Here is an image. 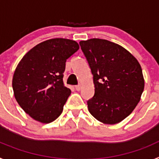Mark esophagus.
Listing matches in <instances>:
<instances>
[{
	"label": "esophagus",
	"instance_id": "obj_1",
	"mask_svg": "<svg viewBox=\"0 0 159 159\" xmlns=\"http://www.w3.org/2000/svg\"><path fill=\"white\" fill-rule=\"evenodd\" d=\"M75 90H76V91H80V90L81 89V86H80V85H76V86L75 87Z\"/></svg>",
	"mask_w": 159,
	"mask_h": 159
}]
</instances>
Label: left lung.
Wrapping results in <instances>:
<instances>
[{
  "instance_id": "1",
  "label": "left lung",
  "mask_w": 159,
  "mask_h": 159,
  "mask_svg": "<svg viewBox=\"0 0 159 159\" xmlns=\"http://www.w3.org/2000/svg\"><path fill=\"white\" fill-rule=\"evenodd\" d=\"M93 75L95 95L89 112L105 124L120 123L131 113L144 90L143 71L127 49L109 40L93 38L80 42Z\"/></svg>"
}]
</instances>
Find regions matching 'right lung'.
<instances>
[{"label": "right lung", "instance_id": "obj_1", "mask_svg": "<svg viewBox=\"0 0 159 159\" xmlns=\"http://www.w3.org/2000/svg\"><path fill=\"white\" fill-rule=\"evenodd\" d=\"M80 48L75 40L55 38L38 43L20 60L12 77L18 104L42 123L61 115L71 90L63 82L66 60Z\"/></svg>", "mask_w": 159, "mask_h": 159}]
</instances>
